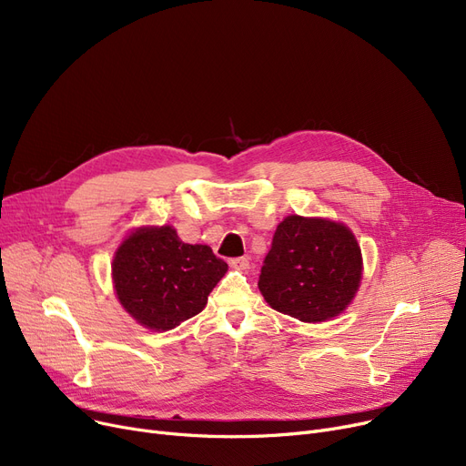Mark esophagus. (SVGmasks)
<instances>
[{
  "label": "esophagus",
  "instance_id": "esophagus-1",
  "mask_svg": "<svg viewBox=\"0 0 466 466\" xmlns=\"http://www.w3.org/2000/svg\"><path fill=\"white\" fill-rule=\"evenodd\" d=\"M236 270H248L249 268V257H238V258H230L228 262Z\"/></svg>",
  "mask_w": 466,
  "mask_h": 466
}]
</instances>
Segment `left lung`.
Returning <instances> with one entry per match:
<instances>
[{
    "label": "left lung",
    "instance_id": "8db88e82",
    "mask_svg": "<svg viewBox=\"0 0 466 466\" xmlns=\"http://www.w3.org/2000/svg\"><path fill=\"white\" fill-rule=\"evenodd\" d=\"M360 272V249L350 228L290 215L274 234L258 289L274 309L304 323H319L346 309Z\"/></svg>",
    "mask_w": 466,
    "mask_h": 466
}]
</instances>
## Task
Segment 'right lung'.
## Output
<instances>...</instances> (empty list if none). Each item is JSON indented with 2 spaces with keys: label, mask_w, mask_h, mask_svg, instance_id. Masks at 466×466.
I'll list each match as a JSON object with an SVG mask.
<instances>
[{
  "label": "right lung",
  "mask_w": 466,
  "mask_h": 466,
  "mask_svg": "<svg viewBox=\"0 0 466 466\" xmlns=\"http://www.w3.org/2000/svg\"><path fill=\"white\" fill-rule=\"evenodd\" d=\"M228 264L208 246H190L171 227L130 234L113 260L116 297L147 329L169 330L198 315Z\"/></svg>",
  "instance_id": "obj_1"
}]
</instances>
